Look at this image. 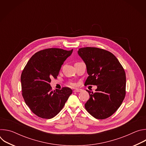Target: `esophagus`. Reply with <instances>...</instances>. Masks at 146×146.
<instances>
[{"label": "esophagus", "mask_w": 146, "mask_h": 146, "mask_svg": "<svg viewBox=\"0 0 146 146\" xmlns=\"http://www.w3.org/2000/svg\"><path fill=\"white\" fill-rule=\"evenodd\" d=\"M81 91H82V90H81V89H75L74 90V92H81Z\"/></svg>", "instance_id": "obj_1"}]
</instances>
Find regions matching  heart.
I'll return each instance as SVG.
<instances>
[{"mask_svg": "<svg viewBox=\"0 0 146 146\" xmlns=\"http://www.w3.org/2000/svg\"><path fill=\"white\" fill-rule=\"evenodd\" d=\"M69 86H72V87H74V86H76V84L75 83H74V82H69Z\"/></svg>", "mask_w": 146, "mask_h": 146, "instance_id": "1", "label": "heart"}]
</instances>
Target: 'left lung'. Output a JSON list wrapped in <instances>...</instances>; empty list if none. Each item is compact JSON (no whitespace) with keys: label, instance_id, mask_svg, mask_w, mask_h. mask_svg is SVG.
I'll use <instances>...</instances> for the list:
<instances>
[{"label":"left lung","instance_id":"1","mask_svg":"<svg viewBox=\"0 0 146 146\" xmlns=\"http://www.w3.org/2000/svg\"><path fill=\"white\" fill-rule=\"evenodd\" d=\"M78 54L89 75L84 86L98 87L94 93L87 90L90 98L85 108L95 118L106 119L117 110L125 96V72L117 58L107 50L87 47L79 48Z\"/></svg>","mask_w":146,"mask_h":146}]
</instances>
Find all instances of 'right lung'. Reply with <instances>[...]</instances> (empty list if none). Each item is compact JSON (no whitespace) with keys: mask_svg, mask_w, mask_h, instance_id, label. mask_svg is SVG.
<instances>
[{"mask_svg":"<svg viewBox=\"0 0 146 146\" xmlns=\"http://www.w3.org/2000/svg\"><path fill=\"white\" fill-rule=\"evenodd\" d=\"M73 52L51 48L35 53L21 76L22 95L27 105L38 117L50 119L65 106L72 90L68 87L52 91L51 78H57L61 66Z\"/></svg>","mask_w":146,"mask_h":146,"instance_id":"add662e5","label":"right lung"}]
</instances>
